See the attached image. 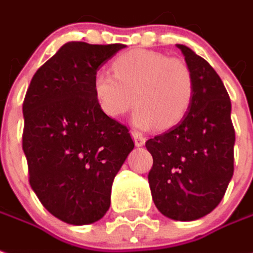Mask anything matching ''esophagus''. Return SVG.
I'll use <instances>...</instances> for the list:
<instances>
[{
	"label": "esophagus",
	"instance_id": "esophagus-1",
	"mask_svg": "<svg viewBox=\"0 0 253 253\" xmlns=\"http://www.w3.org/2000/svg\"><path fill=\"white\" fill-rule=\"evenodd\" d=\"M131 137L132 139H134V144H135V146H142V145L145 144V137L142 135V134H139V132L137 131H132Z\"/></svg>",
	"mask_w": 253,
	"mask_h": 253
}]
</instances>
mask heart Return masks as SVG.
<instances>
[{
    "instance_id": "obj_1",
    "label": "heart",
    "mask_w": 253,
    "mask_h": 253,
    "mask_svg": "<svg viewBox=\"0 0 253 253\" xmlns=\"http://www.w3.org/2000/svg\"><path fill=\"white\" fill-rule=\"evenodd\" d=\"M114 74L96 72L93 91L105 115L122 119L135 105L139 128L167 130L188 115L194 98L193 72L183 60L152 50H131L115 60Z\"/></svg>"
}]
</instances>
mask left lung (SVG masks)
Returning <instances> with one entry per match:
<instances>
[{
	"label": "left lung",
	"instance_id": "obj_1",
	"mask_svg": "<svg viewBox=\"0 0 253 253\" xmlns=\"http://www.w3.org/2000/svg\"><path fill=\"white\" fill-rule=\"evenodd\" d=\"M194 78L188 115L169 131L146 141L153 157L148 181L164 216L196 220L216 208L234 171L230 97L222 79L190 47L176 45Z\"/></svg>",
	"mask_w": 253,
	"mask_h": 253
}]
</instances>
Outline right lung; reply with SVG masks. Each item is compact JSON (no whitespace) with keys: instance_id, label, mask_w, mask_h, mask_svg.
Instances as JSON below:
<instances>
[{"instance_id":"obj_1","label":"right lung","mask_w":253,"mask_h":253,"mask_svg":"<svg viewBox=\"0 0 253 253\" xmlns=\"http://www.w3.org/2000/svg\"><path fill=\"white\" fill-rule=\"evenodd\" d=\"M123 47L65 43L35 72L23 102L30 185L70 225L107 213L115 175L134 148L128 128L102 112L93 91L96 72Z\"/></svg>"}]
</instances>
